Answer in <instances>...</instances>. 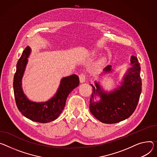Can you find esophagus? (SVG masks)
Returning a JSON list of instances; mask_svg holds the SVG:
<instances>
[{
	"label": "esophagus",
	"mask_w": 157,
	"mask_h": 157,
	"mask_svg": "<svg viewBox=\"0 0 157 157\" xmlns=\"http://www.w3.org/2000/svg\"><path fill=\"white\" fill-rule=\"evenodd\" d=\"M79 81H80V82L82 83V82H84L85 81H86V76H85L84 74H81L79 76Z\"/></svg>",
	"instance_id": "esophagus-1"
}]
</instances>
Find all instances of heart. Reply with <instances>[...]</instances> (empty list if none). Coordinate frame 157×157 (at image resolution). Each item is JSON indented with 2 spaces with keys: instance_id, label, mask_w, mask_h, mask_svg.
<instances>
[{
  "instance_id": "1",
  "label": "heart",
  "mask_w": 157,
  "mask_h": 157,
  "mask_svg": "<svg viewBox=\"0 0 157 157\" xmlns=\"http://www.w3.org/2000/svg\"><path fill=\"white\" fill-rule=\"evenodd\" d=\"M104 62H105V59H101L100 61H99V63H101V64H103Z\"/></svg>"
}]
</instances>
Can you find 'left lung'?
Returning <instances> with one entry per match:
<instances>
[{
  "label": "left lung",
  "mask_w": 157,
  "mask_h": 157,
  "mask_svg": "<svg viewBox=\"0 0 157 157\" xmlns=\"http://www.w3.org/2000/svg\"><path fill=\"white\" fill-rule=\"evenodd\" d=\"M131 67L124 74L121 85L113 91H105L96 81L90 99V110L99 121L106 124L117 123L129 118L135 111L141 92L140 66L136 57L132 56ZM111 65L105 67L102 76L111 73ZM98 96L100 99H96Z\"/></svg>",
  "instance_id": "8db88e82"
}]
</instances>
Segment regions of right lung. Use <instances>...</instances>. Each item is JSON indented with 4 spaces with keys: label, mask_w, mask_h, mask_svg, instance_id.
<instances>
[{
    "label": "right lung",
    "mask_w": 157,
    "mask_h": 157,
    "mask_svg": "<svg viewBox=\"0 0 157 157\" xmlns=\"http://www.w3.org/2000/svg\"><path fill=\"white\" fill-rule=\"evenodd\" d=\"M31 49L27 46L16 65L13 88L16 105L22 115L33 121L46 123L58 118L66 105L69 93L79 84L76 75L63 78L56 94L45 102H34L27 98L22 88V79L24 73Z\"/></svg>",
    "instance_id": "add662e5"
}]
</instances>
